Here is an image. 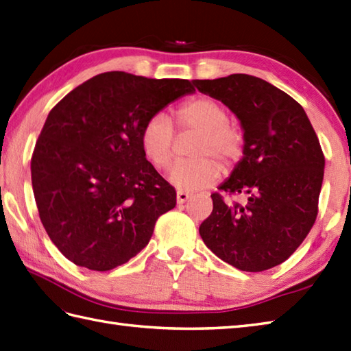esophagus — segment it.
<instances>
[{"instance_id":"1","label":"esophagus","mask_w":351,"mask_h":351,"mask_svg":"<svg viewBox=\"0 0 351 351\" xmlns=\"http://www.w3.org/2000/svg\"><path fill=\"white\" fill-rule=\"evenodd\" d=\"M190 199V194L185 193V191H178L176 193V202L178 205H184V203Z\"/></svg>"}]
</instances>
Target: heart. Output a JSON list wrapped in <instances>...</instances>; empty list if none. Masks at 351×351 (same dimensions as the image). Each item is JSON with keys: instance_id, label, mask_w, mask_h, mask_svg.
I'll use <instances>...</instances> for the list:
<instances>
[{"instance_id": "obj_1", "label": "heart", "mask_w": 351, "mask_h": 351, "mask_svg": "<svg viewBox=\"0 0 351 351\" xmlns=\"http://www.w3.org/2000/svg\"><path fill=\"white\" fill-rule=\"evenodd\" d=\"M176 122L184 130L197 132L191 154L197 156L179 161L170 169L169 182L181 191H197L217 182L224 165H233L242 156L243 136L229 124L224 106L209 97H197L176 110ZM145 157L158 169L169 167L175 156V124L167 113L158 112L145 122L141 133Z\"/></svg>"}]
</instances>
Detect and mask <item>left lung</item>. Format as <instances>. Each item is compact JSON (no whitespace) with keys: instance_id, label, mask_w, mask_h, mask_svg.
<instances>
[{"instance_id":"8db88e82","label":"left lung","mask_w":351,"mask_h":351,"mask_svg":"<svg viewBox=\"0 0 351 351\" xmlns=\"http://www.w3.org/2000/svg\"><path fill=\"white\" fill-rule=\"evenodd\" d=\"M202 94L221 101L239 119L242 158L219 185L247 195L214 209L199 227L205 245L239 271L262 272L282 262L304 242L317 217L324 157L302 106L266 80L230 75L194 80Z\"/></svg>"}]
</instances>
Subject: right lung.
Masks as SVG:
<instances>
[{
    "label": "right lung",
    "instance_id": "1",
    "mask_svg": "<svg viewBox=\"0 0 351 351\" xmlns=\"http://www.w3.org/2000/svg\"><path fill=\"white\" fill-rule=\"evenodd\" d=\"M193 93L185 79L108 71L49 113L31 160L32 191L49 238L70 262L110 271L148 245L176 193L146 160L142 128Z\"/></svg>",
    "mask_w": 351,
    "mask_h": 351
}]
</instances>
